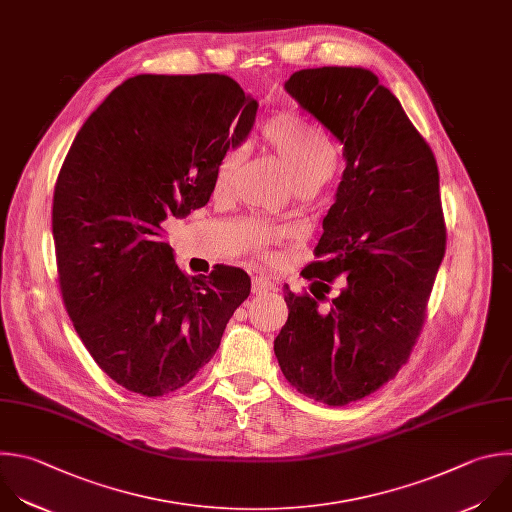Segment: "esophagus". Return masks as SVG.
Here are the masks:
<instances>
[{"label": "esophagus", "instance_id": "34e87169", "mask_svg": "<svg viewBox=\"0 0 512 512\" xmlns=\"http://www.w3.org/2000/svg\"><path fill=\"white\" fill-rule=\"evenodd\" d=\"M273 289H275V285H273L267 277H253V281H251V291H253L255 295L269 293V291H273Z\"/></svg>", "mask_w": 512, "mask_h": 512}]
</instances>
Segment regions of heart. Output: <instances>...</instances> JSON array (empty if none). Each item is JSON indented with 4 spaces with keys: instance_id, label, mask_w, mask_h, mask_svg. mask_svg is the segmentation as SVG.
Instances as JSON below:
<instances>
[{
    "instance_id": "heart-1",
    "label": "heart",
    "mask_w": 512,
    "mask_h": 512,
    "mask_svg": "<svg viewBox=\"0 0 512 512\" xmlns=\"http://www.w3.org/2000/svg\"><path fill=\"white\" fill-rule=\"evenodd\" d=\"M261 138L285 168V175L295 191L311 193L331 177L337 160L335 148L313 124L291 114H279L263 124ZM239 160L241 152L237 148H229L219 156L213 173L217 191L229 187ZM247 239L257 247L269 241L263 231L249 233Z\"/></svg>"
}]
</instances>
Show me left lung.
<instances>
[{"instance_id":"left-lung-1","label":"left lung","mask_w":512,"mask_h":512,"mask_svg":"<svg viewBox=\"0 0 512 512\" xmlns=\"http://www.w3.org/2000/svg\"><path fill=\"white\" fill-rule=\"evenodd\" d=\"M285 90L344 146L346 170L323 217L319 261L283 287L273 342L287 382L327 406L362 400L410 358L446 251L436 158L400 100L360 66L295 72ZM340 277L329 308L318 301Z\"/></svg>"}]
</instances>
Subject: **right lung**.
<instances>
[{"label": "right lung", "instance_id": "1", "mask_svg": "<svg viewBox=\"0 0 512 512\" xmlns=\"http://www.w3.org/2000/svg\"><path fill=\"white\" fill-rule=\"evenodd\" d=\"M257 100L225 74H138L88 116L60 168L52 233L66 309L94 362L156 398L189 384L249 297L243 269L189 277L162 223L209 203Z\"/></svg>", "mask_w": 512, "mask_h": 512}]
</instances>
